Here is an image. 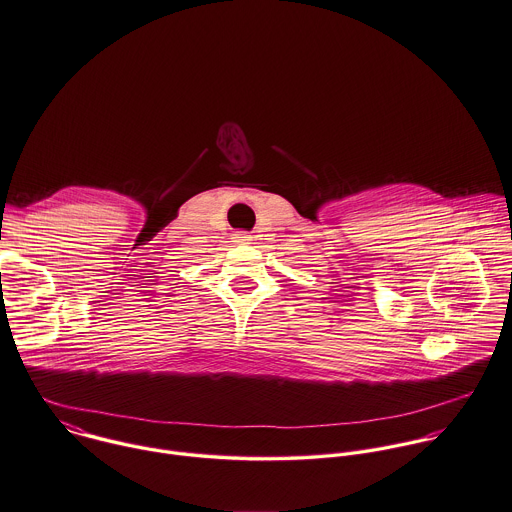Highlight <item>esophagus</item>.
Returning <instances> with one entry per match:
<instances>
[{"label":"esophagus","mask_w":512,"mask_h":512,"mask_svg":"<svg viewBox=\"0 0 512 512\" xmlns=\"http://www.w3.org/2000/svg\"><path fill=\"white\" fill-rule=\"evenodd\" d=\"M233 239H235L237 243H249V241H251V235H249L247 231H237V233L233 235Z\"/></svg>","instance_id":"obj_1"}]
</instances>
